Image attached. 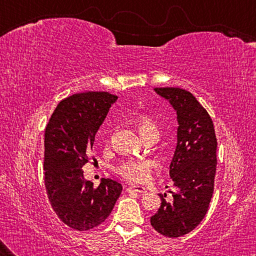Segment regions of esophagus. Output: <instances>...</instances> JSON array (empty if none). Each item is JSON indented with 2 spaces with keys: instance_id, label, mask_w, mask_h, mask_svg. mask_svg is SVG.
I'll use <instances>...</instances> for the list:
<instances>
[{
  "instance_id": "esophagus-1",
  "label": "esophagus",
  "mask_w": 256,
  "mask_h": 256,
  "mask_svg": "<svg viewBox=\"0 0 256 256\" xmlns=\"http://www.w3.org/2000/svg\"><path fill=\"white\" fill-rule=\"evenodd\" d=\"M126 190L128 193H131V192H136V193H146V188L144 186H128V188H125Z\"/></svg>"
}]
</instances>
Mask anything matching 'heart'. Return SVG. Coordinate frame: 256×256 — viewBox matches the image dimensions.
<instances>
[{
	"mask_svg": "<svg viewBox=\"0 0 256 256\" xmlns=\"http://www.w3.org/2000/svg\"><path fill=\"white\" fill-rule=\"evenodd\" d=\"M136 128L142 138H146L150 134H159L157 124L148 116H140L136 118ZM154 164L146 159H128L120 162L115 167V172L131 183H144L149 180Z\"/></svg>",
	"mask_w": 256,
	"mask_h": 256,
	"instance_id": "b5f03b06",
	"label": "heart"
}]
</instances>
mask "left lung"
<instances>
[{"mask_svg":"<svg viewBox=\"0 0 256 256\" xmlns=\"http://www.w3.org/2000/svg\"><path fill=\"white\" fill-rule=\"evenodd\" d=\"M170 100L178 120L177 146L170 166L177 188L172 201L160 194L162 206L150 222L159 234L176 238L192 232L206 214L214 190L216 138L206 108L192 94L180 88H154Z\"/></svg>","mask_w":256,"mask_h":256,"instance_id":"8db88e82","label":"left lung"}]
</instances>
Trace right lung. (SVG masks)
<instances>
[{"label": "right lung", "mask_w": 256, "mask_h": 256, "mask_svg": "<svg viewBox=\"0 0 256 256\" xmlns=\"http://www.w3.org/2000/svg\"><path fill=\"white\" fill-rule=\"evenodd\" d=\"M116 99L107 92L72 94L55 108L45 130L47 196L60 222L74 230H90L105 222L122 192V184L110 178H102L96 188L82 170Z\"/></svg>", "instance_id": "1"}]
</instances>
